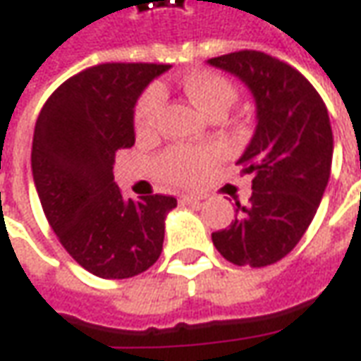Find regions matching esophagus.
<instances>
[{"instance_id":"esophagus-1","label":"esophagus","mask_w":361,"mask_h":361,"mask_svg":"<svg viewBox=\"0 0 361 361\" xmlns=\"http://www.w3.org/2000/svg\"><path fill=\"white\" fill-rule=\"evenodd\" d=\"M180 200H183L185 204H200V202H202V196L183 195V196H180Z\"/></svg>"}]
</instances>
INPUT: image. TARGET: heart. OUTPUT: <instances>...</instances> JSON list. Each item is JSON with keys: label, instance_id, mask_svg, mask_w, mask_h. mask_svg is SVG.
<instances>
[{"label": "heart", "instance_id": "obj_1", "mask_svg": "<svg viewBox=\"0 0 361 361\" xmlns=\"http://www.w3.org/2000/svg\"><path fill=\"white\" fill-rule=\"evenodd\" d=\"M183 90L198 108L210 118H224L240 98V90L228 76L218 72L198 71L190 72L183 78ZM165 106V92L161 86H149L139 96L133 111L135 133L141 137L153 135L159 128V119ZM224 157V149L218 145L188 147L175 145L166 149L157 161V171L166 185L196 186L204 180L212 169Z\"/></svg>", "mask_w": 361, "mask_h": 361}]
</instances>
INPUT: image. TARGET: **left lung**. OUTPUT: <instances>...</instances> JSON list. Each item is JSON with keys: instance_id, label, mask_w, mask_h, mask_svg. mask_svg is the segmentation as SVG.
<instances>
[{"instance_id": "8db88e82", "label": "left lung", "mask_w": 361, "mask_h": 361, "mask_svg": "<svg viewBox=\"0 0 361 361\" xmlns=\"http://www.w3.org/2000/svg\"><path fill=\"white\" fill-rule=\"evenodd\" d=\"M242 78L257 104V128L238 165L252 175V198L212 233L233 265L265 267L295 250L312 222L332 169L334 137L320 94L297 68L261 51L210 59Z\"/></svg>"}]
</instances>
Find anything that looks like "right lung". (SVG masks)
<instances>
[{"label":"right lung","instance_id":"obj_1","mask_svg":"<svg viewBox=\"0 0 361 361\" xmlns=\"http://www.w3.org/2000/svg\"><path fill=\"white\" fill-rule=\"evenodd\" d=\"M169 64L104 62L62 82L44 102L31 166L39 200L71 257L102 279L147 271L163 252L175 196L123 198L114 183L116 153L135 143L139 94Z\"/></svg>","mask_w":361,"mask_h":361}]
</instances>
